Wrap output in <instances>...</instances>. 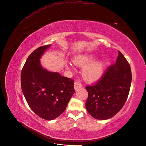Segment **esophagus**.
<instances>
[{
	"mask_svg": "<svg viewBox=\"0 0 146 146\" xmlns=\"http://www.w3.org/2000/svg\"><path fill=\"white\" fill-rule=\"evenodd\" d=\"M82 85L79 82H78V81L75 82L74 85V89L76 90H77L78 89H80V88H82Z\"/></svg>",
	"mask_w": 146,
	"mask_h": 146,
	"instance_id": "esophagus-1",
	"label": "esophagus"
}]
</instances>
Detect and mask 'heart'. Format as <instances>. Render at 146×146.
I'll list each match as a JSON object with an SVG mask.
<instances>
[{"label":"heart","instance_id":"heart-1","mask_svg":"<svg viewBox=\"0 0 146 146\" xmlns=\"http://www.w3.org/2000/svg\"><path fill=\"white\" fill-rule=\"evenodd\" d=\"M95 58V56L89 54H79L75 56L73 58L74 64L77 66H82L88 64L84 67L82 73L85 79L90 82H95L100 79L105 69L104 61H99L93 62Z\"/></svg>","mask_w":146,"mask_h":146}]
</instances>
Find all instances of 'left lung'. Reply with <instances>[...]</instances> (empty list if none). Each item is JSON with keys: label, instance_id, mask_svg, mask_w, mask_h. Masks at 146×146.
I'll list each match as a JSON object with an SVG mask.
<instances>
[{"label": "left lung", "instance_id": "obj_1", "mask_svg": "<svg viewBox=\"0 0 146 146\" xmlns=\"http://www.w3.org/2000/svg\"><path fill=\"white\" fill-rule=\"evenodd\" d=\"M132 80L130 65L118 51L114 64L110 66L100 79L92 86H87L88 112L97 119L105 120L116 115L124 105Z\"/></svg>", "mask_w": 146, "mask_h": 146}]
</instances>
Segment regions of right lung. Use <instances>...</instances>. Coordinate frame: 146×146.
I'll use <instances>...</instances> for the list:
<instances>
[{"instance_id": "1", "label": "right lung", "mask_w": 146, "mask_h": 146, "mask_svg": "<svg viewBox=\"0 0 146 146\" xmlns=\"http://www.w3.org/2000/svg\"><path fill=\"white\" fill-rule=\"evenodd\" d=\"M50 46H41L31 54L21 74L22 90L29 106L46 120L60 116L75 92L72 79L42 67L40 58Z\"/></svg>"}]
</instances>
